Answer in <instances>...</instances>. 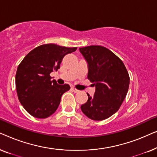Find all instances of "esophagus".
Segmentation results:
<instances>
[{"label": "esophagus", "mask_w": 157, "mask_h": 157, "mask_svg": "<svg viewBox=\"0 0 157 157\" xmlns=\"http://www.w3.org/2000/svg\"><path fill=\"white\" fill-rule=\"evenodd\" d=\"M71 89L73 90V91H74V93H78V92H79L78 90H77L76 89H75L74 87H71Z\"/></svg>", "instance_id": "34e87169"}]
</instances>
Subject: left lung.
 Wrapping results in <instances>:
<instances>
[{"label": "left lung", "instance_id": "8db88e82", "mask_svg": "<svg viewBox=\"0 0 157 157\" xmlns=\"http://www.w3.org/2000/svg\"><path fill=\"white\" fill-rule=\"evenodd\" d=\"M88 64V79L96 87L94 95L81 105L82 112L95 121L108 119L119 110L127 94L129 76L112 51L101 46L79 48Z\"/></svg>", "mask_w": 157, "mask_h": 157}]
</instances>
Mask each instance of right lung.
Here are the masks:
<instances>
[{"label": "right lung", "mask_w": 157, "mask_h": 157, "mask_svg": "<svg viewBox=\"0 0 157 157\" xmlns=\"http://www.w3.org/2000/svg\"><path fill=\"white\" fill-rule=\"evenodd\" d=\"M76 47L68 48L48 44L36 47L25 56L17 68L16 86L21 104L31 116L45 119L56 111L61 96L69 85H59L50 74L57 71L62 59L74 52Z\"/></svg>", "instance_id": "obj_1"}]
</instances>
